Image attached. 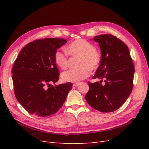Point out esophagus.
<instances>
[{"label":"esophagus","instance_id":"obj_1","mask_svg":"<svg viewBox=\"0 0 149 149\" xmlns=\"http://www.w3.org/2000/svg\"><path fill=\"white\" fill-rule=\"evenodd\" d=\"M79 83H74L73 84V86H74V87H76V86H79Z\"/></svg>","mask_w":149,"mask_h":149}]
</instances>
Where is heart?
<instances>
[{"label": "heart", "instance_id": "heart-1", "mask_svg": "<svg viewBox=\"0 0 149 149\" xmlns=\"http://www.w3.org/2000/svg\"><path fill=\"white\" fill-rule=\"evenodd\" d=\"M68 55L79 56L78 66L76 69H70L63 72L61 75L63 81L78 83L90 74V70L97 69L101 59V54L95 48L91 42L84 39H77L71 42L66 47ZM56 65L61 70H64L68 65L67 54L60 50H56L54 55Z\"/></svg>", "mask_w": 149, "mask_h": 149}]
</instances>
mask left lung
<instances>
[{
    "label": "left lung",
    "mask_w": 149,
    "mask_h": 149,
    "mask_svg": "<svg viewBox=\"0 0 149 149\" xmlns=\"http://www.w3.org/2000/svg\"><path fill=\"white\" fill-rule=\"evenodd\" d=\"M93 40L99 43L101 52L100 65L93 78L104 79L105 83L88 82L89 89L85 99L96 110L113 112L121 107L132 91L134 64L127 46L119 38L104 34Z\"/></svg>",
    "instance_id": "left-lung-1"
}]
</instances>
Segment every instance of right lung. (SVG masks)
Returning a JSON list of instances; mask_svg holds the SVG:
<instances>
[{
	"label": "right lung",
	"instance_id": "add662e5",
	"mask_svg": "<svg viewBox=\"0 0 149 149\" xmlns=\"http://www.w3.org/2000/svg\"><path fill=\"white\" fill-rule=\"evenodd\" d=\"M66 43L63 38L37 40L26 45L16 59L12 71L14 93L29 113L40 117L51 116L65 102L72 83L55 86L49 83L55 84L59 79L54 55Z\"/></svg>",
	"mask_w": 149,
	"mask_h": 149
}]
</instances>
